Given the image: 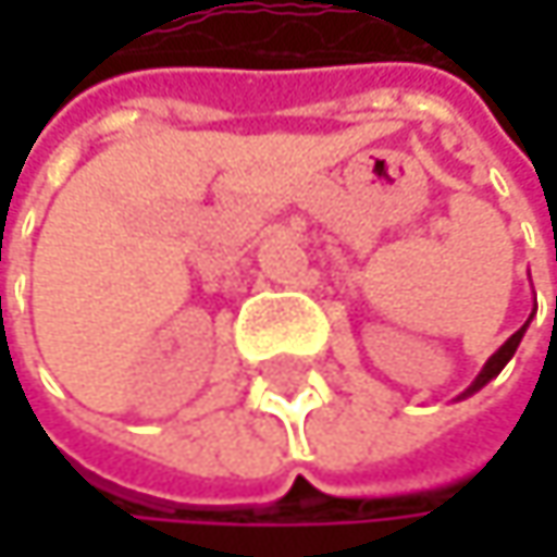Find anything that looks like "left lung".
<instances>
[{
	"label": "left lung",
	"mask_w": 557,
	"mask_h": 557,
	"mask_svg": "<svg viewBox=\"0 0 557 557\" xmlns=\"http://www.w3.org/2000/svg\"><path fill=\"white\" fill-rule=\"evenodd\" d=\"M529 319H532V315H529ZM525 325H529V322H525ZM525 325H522L519 332H512V335H509V338L503 342L500 348H497V355H491V361H487V364H484V371H481V374L474 377V384H471V387L461 393V399H465V396H471V393H478L481 387H487V384H491V381H494V377L500 374L503 368H506V361H509V358L516 355V348H519V342H522V335H525Z\"/></svg>",
	"instance_id": "8db88e82"
}]
</instances>
